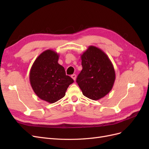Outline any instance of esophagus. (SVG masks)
<instances>
[{"mask_svg": "<svg viewBox=\"0 0 149 149\" xmlns=\"http://www.w3.org/2000/svg\"><path fill=\"white\" fill-rule=\"evenodd\" d=\"M71 78L73 79L74 81H75V80H76V75L75 74H72V75H71Z\"/></svg>", "mask_w": 149, "mask_h": 149, "instance_id": "obj_1", "label": "esophagus"}]
</instances>
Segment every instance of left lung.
I'll return each instance as SVG.
<instances>
[{"label": "left lung", "instance_id": "1", "mask_svg": "<svg viewBox=\"0 0 149 149\" xmlns=\"http://www.w3.org/2000/svg\"><path fill=\"white\" fill-rule=\"evenodd\" d=\"M81 58L83 69L76 82L84 96L100 100L113 87L116 79L113 65L102 49L94 46H89Z\"/></svg>", "mask_w": 149, "mask_h": 149}]
</instances>
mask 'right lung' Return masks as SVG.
<instances>
[{
    "label": "right lung",
    "instance_id": "right-lung-1",
    "mask_svg": "<svg viewBox=\"0 0 149 149\" xmlns=\"http://www.w3.org/2000/svg\"><path fill=\"white\" fill-rule=\"evenodd\" d=\"M58 59L59 54L47 49L36 58L30 71V82L34 93L49 103L63 97L68 88L74 82L66 75L64 67L58 63Z\"/></svg>",
    "mask_w": 149,
    "mask_h": 149
}]
</instances>
